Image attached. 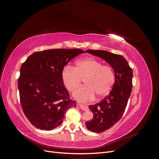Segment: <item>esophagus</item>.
I'll list each match as a JSON object with an SVG mask.
<instances>
[{"label":"esophagus","mask_w":159,"mask_h":159,"mask_svg":"<svg viewBox=\"0 0 159 159\" xmlns=\"http://www.w3.org/2000/svg\"><path fill=\"white\" fill-rule=\"evenodd\" d=\"M79 107L82 109V110H84V111H87V110H88V105H84V104H79Z\"/></svg>","instance_id":"1"}]
</instances>
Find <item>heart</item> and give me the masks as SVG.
Wrapping results in <instances>:
<instances>
[{"label":"heart","instance_id":"b5f03b06","mask_svg":"<svg viewBox=\"0 0 159 159\" xmlns=\"http://www.w3.org/2000/svg\"><path fill=\"white\" fill-rule=\"evenodd\" d=\"M64 85L70 91H74L85 78V85L76 89L73 95L79 102H85L95 98H102L111 91L115 80L113 69L93 57L78 60L75 66L66 65L61 71Z\"/></svg>","mask_w":159,"mask_h":159}]
</instances>
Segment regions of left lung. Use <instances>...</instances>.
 <instances>
[{
	"mask_svg": "<svg viewBox=\"0 0 159 159\" xmlns=\"http://www.w3.org/2000/svg\"><path fill=\"white\" fill-rule=\"evenodd\" d=\"M85 52L101 57L114 70L115 80L113 89L99 103L89 105L93 119L85 122L89 131L102 133L110 129L121 118L132 91L133 71L121 55L105 50H88Z\"/></svg>",
	"mask_w": 159,
	"mask_h": 159,
	"instance_id": "8db88e82",
	"label": "left lung"
}]
</instances>
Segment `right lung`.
I'll return each mask as SVG.
<instances>
[{
    "instance_id": "1",
    "label": "right lung",
    "mask_w": 159,
    "mask_h": 159,
    "mask_svg": "<svg viewBox=\"0 0 159 159\" xmlns=\"http://www.w3.org/2000/svg\"><path fill=\"white\" fill-rule=\"evenodd\" d=\"M80 49L33 53L22 64L18 87L23 112L32 125L50 131L60 125L67 110L76 106L64 85L61 71Z\"/></svg>"
}]
</instances>
